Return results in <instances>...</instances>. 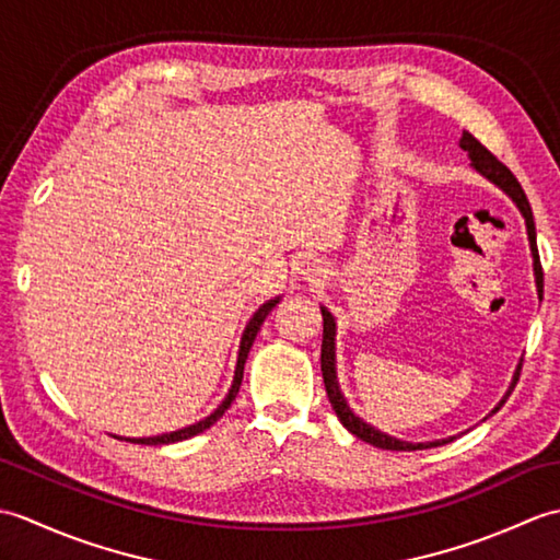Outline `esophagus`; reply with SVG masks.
<instances>
[{
  "label": "esophagus",
  "instance_id": "obj_1",
  "mask_svg": "<svg viewBox=\"0 0 560 560\" xmlns=\"http://www.w3.org/2000/svg\"><path fill=\"white\" fill-rule=\"evenodd\" d=\"M301 277L305 279V281H311V283H317L319 281V277H323L325 273V269H323V265H319L317 259H305V261H301Z\"/></svg>",
  "mask_w": 560,
  "mask_h": 560
}]
</instances>
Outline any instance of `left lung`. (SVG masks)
<instances>
[{
	"label": "left lung",
	"mask_w": 560,
	"mask_h": 560,
	"mask_svg": "<svg viewBox=\"0 0 560 560\" xmlns=\"http://www.w3.org/2000/svg\"><path fill=\"white\" fill-rule=\"evenodd\" d=\"M459 147L469 153L471 159V165L477 168L481 175L489 177L491 183H495L498 187L503 189V192H508L510 197H513L515 205L520 207L522 217H525L527 221V235H529V247H532V257H534V277H537V289H539V295L544 291V271H541V259H539V249H537V229H534V217H532V207H529V199L525 195V189H522V185L517 183V177L510 173V168L505 163L498 161L493 153L486 149L481 141L469 135V132H462V139H459ZM323 319H325V329H323V355H319V363H323V377H325V389H327V397L331 401V409L337 411L339 421L343 423V428L347 431H351L355 438L365 440V443H371L375 447H383V450H421V447H435V445H443L447 443V440H440V443H404V440H397V438H389L385 433L375 431L373 425H368L365 421H361L359 416H355L351 409L347 399H343L341 389H339V383H337V371H335V317H331L325 307H323ZM520 371H522V363L517 368V373L513 377V385H510L508 395L503 397V401L498 404L495 411L503 407V404L508 401L510 392L515 389L517 380H520Z\"/></svg>",
	"instance_id": "obj_1"
}]
</instances>
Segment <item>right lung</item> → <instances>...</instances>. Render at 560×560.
Segmentation results:
<instances>
[{"mask_svg":"<svg viewBox=\"0 0 560 560\" xmlns=\"http://www.w3.org/2000/svg\"><path fill=\"white\" fill-rule=\"evenodd\" d=\"M279 303V299L277 301H269V303H265L259 307V311L253 315V319H249L247 323V327H245V335H243V341H241V353H237V365H235V377H233V385H231V389H229V397H225L223 401H221V407L213 411L211 416H207L205 421H199V423H195V425H187V428H183V431H173V433H165V435H156V438H132L129 440V443H141V445H168V443H177V440H187V438H192V435H197V433H201V431H207L209 425H213L217 423L221 416L229 411V407H231V401L235 399V395H237V389H241V383H243V371H245V359H247V353H249V347H253V341H255V337H257V331H259V327H261V323H265L267 319V315L273 311V305Z\"/></svg>","mask_w":560,"mask_h":560,"instance_id":"add662e5","label":"right lung"}]
</instances>
